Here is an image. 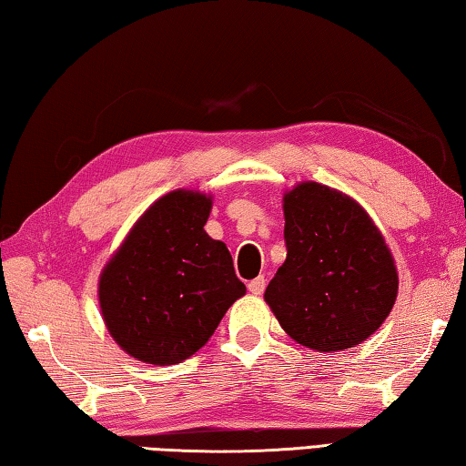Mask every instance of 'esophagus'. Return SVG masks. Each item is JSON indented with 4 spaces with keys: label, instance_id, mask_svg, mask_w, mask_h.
Instances as JSON below:
<instances>
[{
    "label": "esophagus",
    "instance_id": "1",
    "mask_svg": "<svg viewBox=\"0 0 466 466\" xmlns=\"http://www.w3.org/2000/svg\"><path fill=\"white\" fill-rule=\"evenodd\" d=\"M265 283H267V279L263 278V275H258L257 279H252V281L248 283V291H250L252 296H261L263 289H265Z\"/></svg>",
    "mask_w": 466,
    "mask_h": 466
}]
</instances>
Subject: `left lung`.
Here are the masks:
<instances>
[{"label":"left lung","instance_id":"obj_1","mask_svg":"<svg viewBox=\"0 0 466 466\" xmlns=\"http://www.w3.org/2000/svg\"><path fill=\"white\" fill-rule=\"evenodd\" d=\"M288 257L265 289L281 329L317 351L356 347L389 317L399 291L394 258L364 208L327 185L283 195Z\"/></svg>","mask_w":466,"mask_h":466}]
</instances>
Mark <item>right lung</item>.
<instances>
[{"label":"right lung","mask_w":466,"mask_h":466,"mask_svg":"<svg viewBox=\"0 0 466 466\" xmlns=\"http://www.w3.org/2000/svg\"><path fill=\"white\" fill-rule=\"evenodd\" d=\"M209 211L203 193L178 188L160 197L102 269V319L139 361L170 366L191 358L247 294L230 250L203 230Z\"/></svg>","instance_id":"obj_1"}]
</instances>
